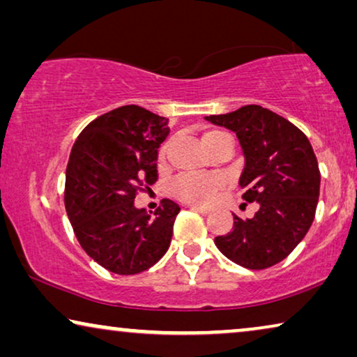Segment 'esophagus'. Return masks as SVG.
<instances>
[{
	"label": "esophagus",
	"mask_w": 357,
	"mask_h": 357,
	"mask_svg": "<svg viewBox=\"0 0 357 357\" xmlns=\"http://www.w3.org/2000/svg\"><path fill=\"white\" fill-rule=\"evenodd\" d=\"M188 208H190V209H193V211L199 213V214H203V216H206V214L211 213V209H208V208H202V206H195V204H190Z\"/></svg>",
	"instance_id": "esophagus-1"
}]
</instances>
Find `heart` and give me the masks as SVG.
Here are the masks:
<instances>
[{
	"instance_id": "1",
	"label": "heart",
	"mask_w": 357,
	"mask_h": 357,
	"mask_svg": "<svg viewBox=\"0 0 357 357\" xmlns=\"http://www.w3.org/2000/svg\"><path fill=\"white\" fill-rule=\"evenodd\" d=\"M232 144V138L227 131L224 130H209L203 135L202 144L203 148L211 151L216 148L218 144ZM170 149V141L160 146L158 159L160 164L165 162ZM221 188V180L214 175H183V177L175 178L172 185H170V193L174 198L180 199V202L188 203V204H199V206H206L216 197L218 190Z\"/></svg>"
}]
</instances>
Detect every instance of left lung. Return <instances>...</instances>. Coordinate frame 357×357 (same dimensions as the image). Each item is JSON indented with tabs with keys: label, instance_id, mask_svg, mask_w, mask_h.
<instances>
[{
	"label": "left lung",
	"instance_id": "left-lung-1",
	"mask_svg": "<svg viewBox=\"0 0 357 357\" xmlns=\"http://www.w3.org/2000/svg\"><path fill=\"white\" fill-rule=\"evenodd\" d=\"M206 120L237 135L245 155L242 199L258 203L255 216H234L232 231L214 243L237 265L265 270L284 260L314 222L320 195L315 153L296 125L260 105Z\"/></svg>",
	"mask_w": 357,
	"mask_h": 357
}]
</instances>
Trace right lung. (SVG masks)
<instances>
[{
  "label": "right lung",
  "instance_id": "1",
  "mask_svg": "<svg viewBox=\"0 0 357 357\" xmlns=\"http://www.w3.org/2000/svg\"><path fill=\"white\" fill-rule=\"evenodd\" d=\"M169 131L165 116L123 105L92 120L71 149L68 218L82 250L115 275L149 270L169 250L178 204L164 198L149 214L133 203L158 182V149Z\"/></svg>",
  "mask_w": 357,
  "mask_h": 357
}]
</instances>
